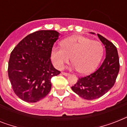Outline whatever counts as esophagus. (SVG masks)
Instances as JSON below:
<instances>
[{"label":"esophagus","instance_id":"esophagus-1","mask_svg":"<svg viewBox=\"0 0 127 127\" xmlns=\"http://www.w3.org/2000/svg\"><path fill=\"white\" fill-rule=\"evenodd\" d=\"M61 73H62V74H63V75H64V76H68L70 75V74L66 73V72H62Z\"/></svg>","mask_w":127,"mask_h":127}]
</instances>
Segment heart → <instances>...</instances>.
<instances>
[{"label": "heart", "mask_w": 127, "mask_h": 127, "mask_svg": "<svg viewBox=\"0 0 127 127\" xmlns=\"http://www.w3.org/2000/svg\"><path fill=\"white\" fill-rule=\"evenodd\" d=\"M103 48L101 43L82 36L75 35L61 42V47L52 49L51 60L57 69H63L71 57L74 67L78 72L88 74L95 69L102 57Z\"/></svg>", "instance_id": "b5f03b06"}]
</instances>
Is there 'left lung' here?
<instances>
[{"label":"left lung","instance_id":"left-lung-1","mask_svg":"<svg viewBox=\"0 0 127 127\" xmlns=\"http://www.w3.org/2000/svg\"><path fill=\"white\" fill-rule=\"evenodd\" d=\"M97 36L105 48L104 61L95 71L79 78L77 82L71 87L74 92L88 100L100 97L114 86L120 66L116 47L102 35L97 34Z\"/></svg>","mask_w":127,"mask_h":127}]
</instances>
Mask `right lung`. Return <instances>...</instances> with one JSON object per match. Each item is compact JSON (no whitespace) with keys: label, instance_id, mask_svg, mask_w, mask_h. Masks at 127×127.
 Wrapping results in <instances>:
<instances>
[{"label":"right lung","instance_id":"add662e5","mask_svg":"<svg viewBox=\"0 0 127 127\" xmlns=\"http://www.w3.org/2000/svg\"><path fill=\"white\" fill-rule=\"evenodd\" d=\"M59 35L55 30L37 31L23 39L11 53L8 77L21 99L37 102L49 93L51 78L61 73L51 61L52 48Z\"/></svg>","mask_w":127,"mask_h":127}]
</instances>
